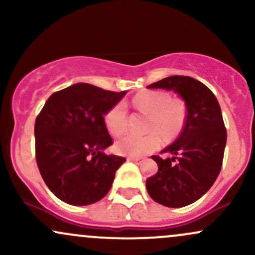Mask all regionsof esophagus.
<instances>
[{"label":"esophagus","mask_w":255,"mask_h":255,"mask_svg":"<svg viewBox=\"0 0 255 255\" xmlns=\"http://www.w3.org/2000/svg\"><path fill=\"white\" fill-rule=\"evenodd\" d=\"M128 162H134L136 163V164H140V163L142 162V158H134V157H128L127 158Z\"/></svg>","instance_id":"obj_1"}]
</instances>
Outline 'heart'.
Wrapping results in <instances>:
<instances>
[{"instance_id": "heart-1", "label": "heart", "mask_w": 255, "mask_h": 255, "mask_svg": "<svg viewBox=\"0 0 255 255\" xmlns=\"http://www.w3.org/2000/svg\"><path fill=\"white\" fill-rule=\"evenodd\" d=\"M133 107L148 115L146 135L128 134L118 140L115 148L120 154L141 157L157 150L165 140H171L180 134L186 122V105L181 99L171 98L164 91H142L134 96ZM107 129L111 135L119 136L127 129V108L124 102L115 104L104 116Z\"/></svg>"}]
</instances>
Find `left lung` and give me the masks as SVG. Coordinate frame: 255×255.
<instances>
[{
  "label": "left lung",
  "mask_w": 255,
  "mask_h": 255,
  "mask_svg": "<svg viewBox=\"0 0 255 255\" xmlns=\"http://www.w3.org/2000/svg\"><path fill=\"white\" fill-rule=\"evenodd\" d=\"M147 87L174 91L186 103L187 115L180 136L162 151L172 157L152 156L158 171L146 180V188L158 204L187 206L211 188L221 171L227 144L221 107L212 91L191 77L172 75Z\"/></svg>",
  "instance_id": "obj_1"
}]
</instances>
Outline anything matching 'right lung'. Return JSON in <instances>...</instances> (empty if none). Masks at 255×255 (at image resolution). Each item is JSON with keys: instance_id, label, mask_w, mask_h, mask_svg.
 <instances>
[{"instance_id": "add662e5", "label": "right lung", "mask_w": 255, "mask_h": 255, "mask_svg": "<svg viewBox=\"0 0 255 255\" xmlns=\"http://www.w3.org/2000/svg\"><path fill=\"white\" fill-rule=\"evenodd\" d=\"M126 93L79 83L52 93L44 104L34 124L36 160L60 200L84 206L110 191L126 158L103 152L113 145L104 115Z\"/></svg>"}]
</instances>
